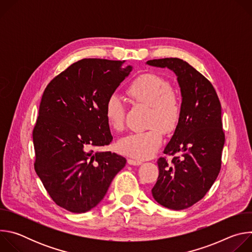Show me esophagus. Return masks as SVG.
I'll return each instance as SVG.
<instances>
[{"instance_id":"obj_1","label":"esophagus","mask_w":252,"mask_h":252,"mask_svg":"<svg viewBox=\"0 0 252 252\" xmlns=\"http://www.w3.org/2000/svg\"><path fill=\"white\" fill-rule=\"evenodd\" d=\"M127 162H128V164H130V165H140V164L142 163L141 160L133 159V158H128V159H127Z\"/></svg>"}]
</instances>
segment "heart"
<instances>
[{
  "instance_id": "heart-1",
  "label": "heart",
  "mask_w": 252,
  "mask_h": 252,
  "mask_svg": "<svg viewBox=\"0 0 252 252\" xmlns=\"http://www.w3.org/2000/svg\"><path fill=\"white\" fill-rule=\"evenodd\" d=\"M133 102L150 107L147 116V130L131 132L123 137L118 148L121 153L138 159L151 158L160 147L163 132L175 130L182 117V102L172 91L170 83L155 74H145L134 79L126 89ZM107 125L120 131L125 126V104L117 94L107 98L104 106Z\"/></svg>"
}]
</instances>
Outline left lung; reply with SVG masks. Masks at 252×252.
Segmentation results:
<instances>
[{
    "label": "left lung",
    "mask_w": 252,
    "mask_h": 252,
    "mask_svg": "<svg viewBox=\"0 0 252 252\" xmlns=\"http://www.w3.org/2000/svg\"><path fill=\"white\" fill-rule=\"evenodd\" d=\"M148 64L167 67L177 77L182 93V117L163 154L158 159V177L152 189L162 206L181 210L199 201L221 167L224 132L221 104L211 83L184 60H151Z\"/></svg>",
    "instance_id": "1"
}]
</instances>
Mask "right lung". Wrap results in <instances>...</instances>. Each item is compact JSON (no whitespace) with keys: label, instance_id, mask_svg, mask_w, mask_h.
Masks as SVG:
<instances>
[{"label":"right lung","instance_id":"add662e5","mask_svg":"<svg viewBox=\"0 0 252 252\" xmlns=\"http://www.w3.org/2000/svg\"><path fill=\"white\" fill-rule=\"evenodd\" d=\"M125 61L83 59L47 86L32 130L34 170L61 207L83 213L96 206L126 159L94 152L113 140L105 102L132 70Z\"/></svg>","mask_w":252,"mask_h":252}]
</instances>
